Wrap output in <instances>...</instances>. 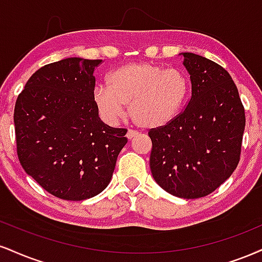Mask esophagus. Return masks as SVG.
<instances>
[{
	"label": "esophagus",
	"instance_id": "esophagus-1",
	"mask_svg": "<svg viewBox=\"0 0 262 262\" xmlns=\"http://www.w3.org/2000/svg\"><path fill=\"white\" fill-rule=\"evenodd\" d=\"M138 135V133L135 130H132V129H129V130L127 132V138L128 139H133V138H135Z\"/></svg>",
	"mask_w": 262,
	"mask_h": 262
}]
</instances>
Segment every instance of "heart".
<instances>
[{
    "label": "heart",
    "instance_id": "b5f03b06",
    "mask_svg": "<svg viewBox=\"0 0 262 262\" xmlns=\"http://www.w3.org/2000/svg\"><path fill=\"white\" fill-rule=\"evenodd\" d=\"M108 88L99 85L93 101L100 117L115 124L127 106L128 117L143 129H157L174 121L190 94L188 75L150 62L122 66L107 78Z\"/></svg>",
    "mask_w": 262,
    "mask_h": 262
}]
</instances>
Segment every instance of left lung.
<instances>
[{"instance_id":"left-lung-1","label":"left lung","mask_w":262,"mask_h":262,"mask_svg":"<svg viewBox=\"0 0 262 262\" xmlns=\"http://www.w3.org/2000/svg\"><path fill=\"white\" fill-rule=\"evenodd\" d=\"M179 55L190 75L191 97L174 121L149 132L150 168L167 193L198 199L216 190L237 168L245 113L225 68L195 53Z\"/></svg>"}]
</instances>
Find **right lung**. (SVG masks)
<instances>
[{
    "instance_id": "obj_1",
    "label": "right lung",
    "mask_w": 262,
    "mask_h": 262,
    "mask_svg": "<svg viewBox=\"0 0 262 262\" xmlns=\"http://www.w3.org/2000/svg\"><path fill=\"white\" fill-rule=\"evenodd\" d=\"M101 59L69 57L30 77L14 107L24 171L63 200L95 196L111 182L127 129L101 121L93 101Z\"/></svg>"
}]
</instances>
